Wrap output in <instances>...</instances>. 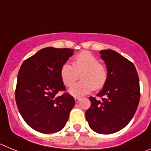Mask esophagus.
<instances>
[{
    "mask_svg": "<svg viewBox=\"0 0 151 151\" xmlns=\"http://www.w3.org/2000/svg\"><path fill=\"white\" fill-rule=\"evenodd\" d=\"M74 101H75L76 104H78L79 103V101H81V98H79V97H75V98H74Z\"/></svg>",
    "mask_w": 151,
    "mask_h": 151,
    "instance_id": "34e87169",
    "label": "esophagus"
}]
</instances>
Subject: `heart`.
I'll list each match as a JSON object with an SVG mask.
<instances>
[{
    "mask_svg": "<svg viewBox=\"0 0 151 151\" xmlns=\"http://www.w3.org/2000/svg\"><path fill=\"white\" fill-rule=\"evenodd\" d=\"M60 78L65 85L71 86L78 79L82 81L74 83L69 89L73 97H79L91 93L93 88L101 89L108 79V72L104 64L99 63L97 57L89 51H82L74 57L73 65L65 63L60 70Z\"/></svg>",
    "mask_w": 151,
    "mask_h": 151,
    "instance_id": "1",
    "label": "heart"
}]
</instances>
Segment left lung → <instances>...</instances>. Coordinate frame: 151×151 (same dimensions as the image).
Masks as SVG:
<instances>
[{
    "mask_svg": "<svg viewBox=\"0 0 151 151\" xmlns=\"http://www.w3.org/2000/svg\"><path fill=\"white\" fill-rule=\"evenodd\" d=\"M108 72V79L97 94L102 101L90 97L91 107L85 117L89 127L98 134H111L128 124L140 101V83L135 66L113 50L100 51Z\"/></svg>",
    "mask_w": 151,
    "mask_h": 151,
    "instance_id": "obj_1",
    "label": "left lung"
}]
</instances>
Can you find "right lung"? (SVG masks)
I'll return each mask as SVG.
<instances>
[{
    "label": "right lung",
    "mask_w": 151,
    "mask_h": 151,
    "mask_svg": "<svg viewBox=\"0 0 151 151\" xmlns=\"http://www.w3.org/2000/svg\"><path fill=\"white\" fill-rule=\"evenodd\" d=\"M73 50L43 48L23 62L17 75L15 99L25 122L43 134H54L64 128L75 101L64 93L60 70Z\"/></svg>",
    "instance_id": "1"
}]
</instances>
